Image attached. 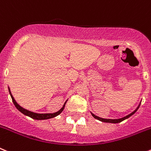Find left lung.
I'll return each instance as SVG.
<instances>
[{
    "mask_svg": "<svg viewBox=\"0 0 151 151\" xmlns=\"http://www.w3.org/2000/svg\"><path fill=\"white\" fill-rule=\"evenodd\" d=\"M140 105H138V106L137 108H136V110H134V111L132 112V113H130V114H129L128 116H126L123 117V118H121V119H103V118H101V117L99 116H95L94 114H93V113H91V115L93 116V117L95 119H98V120L101 121V122H110V123H119V122H121L122 121L125 120V119H128L129 117H130L131 116H132L133 114H134V113H135L137 110H138V109L139 108Z\"/></svg>",
    "mask_w": 151,
    "mask_h": 151,
    "instance_id": "1",
    "label": "left lung"
}]
</instances>
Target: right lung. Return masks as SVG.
Instances as JSON below:
<instances>
[{
	"instance_id": "right-lung-1",
	"label": "right lung",
	"mask_w": 151,
	"mask_h": 151,
	"mask_svg": "<svg viewBox=\"0 0 151 151\" xmlns=\"http://www.w3.org/2000/svg\"><path fill=\"white\" fill-rule=\"evenodd\" d=\"M9 92H10V94L11 96V98H12V101H13V103L14 104L15 106L17 107V110L19 111H20L21 113H23L24 115L28 116L31 117V118H32L33 119H37V120H42V119H51V118H54V117L57 116H58L59 114H60L61 113L63 112L64 109V106H65V104H66V101L65 102L64 105L63 106V107L61 108L60 110L59 111H57V113H33V112H31L29 110H26V109H24L22 108V106H20L17 103V101H15V99L13 98V95L11 94V92H10V88H9Z\"/></svg>"
}]
</instances>
